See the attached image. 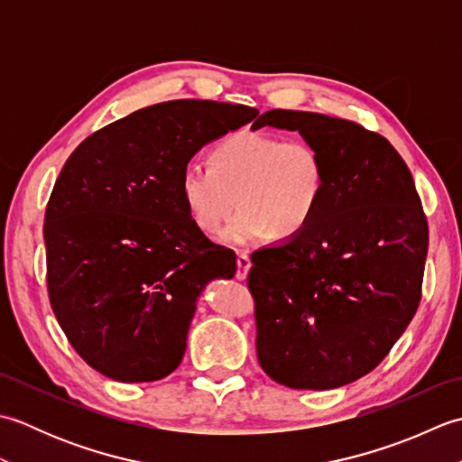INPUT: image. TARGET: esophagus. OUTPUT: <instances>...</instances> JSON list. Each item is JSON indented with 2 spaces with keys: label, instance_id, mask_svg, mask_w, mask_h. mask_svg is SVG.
<instances>
[{
  "label": "esophagus",
  "instance_id": "1",
  "mask_svg": "<svg viewBox=\"0 0 462 462\" xmlns=\"http://www.w3.org/2000/svg\"><path fill=\"white\" fill-rule=\"evenodd\" d=\"M236 263H238V270H236V278L238 280H244L248 276V270L252 266L250 262V256L246 252H238V258H236Z\"/></svg>",
  "mask_w": 462,
  "mask_h": 462
}]
</instances>
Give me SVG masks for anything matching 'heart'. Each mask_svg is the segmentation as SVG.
Instances as JSON below:
<instances>
[{
  "label": "heart",
  "instance_id": "b5f03b06",
  "mask_svg": "<svg viewBox=\"0 0 462 462\" xmlns=\"http://www.w3.org/2000/svg\"><path fill=\"white\" fill-rule=\"evenodd\" d=\"M326 190L319 151L303 139L238 131L214 146L210 166L190 162L180 174V194L192 222L216 232L238 206L224 230L230 244L270 236L290 240L316 216Z\"/></svg>",
  "mask_w": 462,
  "mask_h": 462
}]
</instances>
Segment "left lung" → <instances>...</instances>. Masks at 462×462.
<instances>
[{"label": "left lung", "mask_w": 462, "mask_h": 462, "mask_svg": "<svg viewBox=\"0 0 462 462\" xmlns=\"http://www.w3.org/2000/svg\"><path fill=\"white\" fill-rule=\"evenodd\" d=\"M300 131L326 190L298 236L252 254L248 290L262 369L291 389H336L375 369L413 319L429 224L385 136L336 116L272 109L252 125Z\"/></svg>", "instance_id": "obj_1"}]
</instances>
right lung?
<instances>
[{"label": "right lung", "mask_w": 462, "mask_h": 462, "mask_svg": "<svg viewBox=\"0 0 462 462\" xmlns=\"http://www.w3.org/2000/svg\"><path fill=\"white\" fill-rule=\"evenodd\" d=\"M256 115L159 103L103 126L67 159L45 208L47 293L69 343L105 377L171 375L202 288L236 273L234 250L192 222L180 174L206 143Z\"/></svg>", "instance_id": "add662e5"}]
</instances>
